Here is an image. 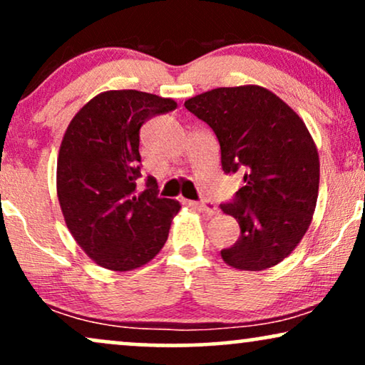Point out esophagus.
Segmentation results:
<instances>
[{
    "label": "esophagus",
    "mask_w": 365,
    "mask_h": 365,
    "mask_svg": "<svg viewBox=\"0 0 365 365\" xmlns=\"http://www.w3.org/2000/svg\"><path fill=\"white\" fill-rule=\"evenodd\" d=\"M192 207H195V209L205 212L207 215H217L219 214V207H217L214 202L210 200H205V202H190Z\"/></svg>",
    "instance_id": "34e87169"
}]
</instances>
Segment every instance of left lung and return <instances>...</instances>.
Masks as SVG:
<instances>
[{
    "label": "left lung",
    "mask_w": 365,
    "mask_h": 365,
    "mask_svg": "<svg viewBox=\"0 0 365 365\" xmlns=\"http://www.w3.org/2000/svg\"><path fill=\"white\" fill-rule=\"evenodd\" d=\"M214 129L225 173H244L230 204L220 205L241 227L225 264L262 271L288 257L310 227L320 183V160L307 124L261 86L219 87L185 101Z\"/></svg>",
    "instance_id": "left-lung-1"
}]
</instances>
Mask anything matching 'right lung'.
I'll return each mask as SVG.
<instances>
[{
    "label": "right lung",
    "instance_id": "obj_1",
    "mask_svg": "<svg viewBox=\"0 0 365 365\" xmlns=\"http://www.w3.org/2000/svg\"><path fill=\"white\" fill-rule=\"evenodd\" d=\"M177 108L148 92L106 91L72 118L57 158V195L72 237L96 264L131 271L150 262L168 239L177 200L158 197L153 177H141L140 129Z\"/></svg>",
    "mask_w": 365,
    "mask_h": 365
}]
</instances>
